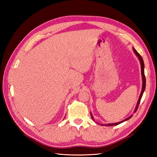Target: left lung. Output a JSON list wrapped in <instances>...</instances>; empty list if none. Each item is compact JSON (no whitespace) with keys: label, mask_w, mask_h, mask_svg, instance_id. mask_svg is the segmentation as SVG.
<instances>
[{"label":"left lung","mask_w":157,"mask_h":157,"mask_svg":"<svg viewBox=\"0 0 157 157\" xmlns=\"http://www.w3.org/2000/svg\"><path fill=\"white\" fill-rule=\"evenodd\" d=\"M133 50H134V53L136 54V56H137V57H138V58H139L140 61V63H141V76H142V81H143V83H142V90H141V92L140 96V98H139L138 101H137V105H136V107L135 111H134V113H136V112L137 111V108H138V106H139V105H140V101H141V98H142V96H143V94H144V90H145V89L146 79H145V73H144V62L143 58H142V57L140 56V54L138 53V52H137L135 50V48H133ZM90 115H91V117H92V120L94 121V118H93V116H92V113H90ZM132 116H133V115H131L130 117H129L128 118H126L125 120H123V121H121V122H117V123H113V124H104V125L111 126H115V125H117V124H121V123H122V122H124V121H127V120H128V119H130V118ZM101 125L103 126V124H101Z\"/></svg>","instance_id":"1"}]
</instances>
